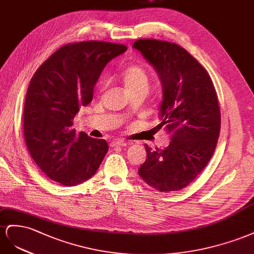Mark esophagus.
<instances>
[{
    "label": "esophagus",
    "mask_w": 254,
    "mask_h": 254,
    "mask_svg": "<svg viewBox=\"0 0 254 254\" xmlns=\"http://www.w3.org/2000/svg\"><path fill=\"white\" fill-rule=\"evenodd\" d=\"M111 146L112 147H126L127 146V141L122 140V139H117V140H114L111 142Z\"/></svg>",
    "instance_id": "1"
}]
</instances>
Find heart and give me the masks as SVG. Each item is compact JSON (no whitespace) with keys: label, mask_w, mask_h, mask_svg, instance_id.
<instances>
[{"label":"heart","mask_w":254,"mask_h":254,"mask_svg":"<svg viewBox=\"0 0 254 254\" xmlns=\"http://www.w3.org/2000/svg\"><path fill=\"white\" fill-rule=\"evenodd\" d=\"M119 79L126 88L127 95L137 91H147L149 87V76L139 64H131L123 70Z\"/></svg>","instance_id":"1"}]
</instances>
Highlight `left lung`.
Returning a JSON list of instances; mask_svg holds the SVG:
<instances>
[{"label":"left lung","instance_id":"1","mask_svg":"<svg viewBox=\"0 0 254 254\" xmlns=\"http://www.w3.org/2000/svg\"><path fill=\"white\" fill-rule=\"evenodd\" d=\"M133 48L155 69L162 84L157 127L170 135L165 150L146 144L139 177L161 192L183 190L211 159L220 131V110L207 71L176 43L139 39Z\"/></svg>","mask_w":254,"mask_h":254}]
</instances>
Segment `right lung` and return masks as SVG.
Returning a JSON list of instances; mask_svg holds the SVG:
<instances>
[{
  "instance_id": "add662e5",
  "label": "right lung",
  "mask_w": 254,
  "mask_h": 254,
  "mask_svg": "<svg viewBox=\"0 0 254 254\" xmlns=\"http://www.w3.org/2000/svg\"><path fill=\"white\" fill-rule=\"evenodd\" d=\"M127 47L83 41L62 47L35 72L24 103V138L31 156L51 180L75 186L96 175L108 151L104 139L76 135L73 119L89 104L104 67Z\"/></svg>"
}]
</instances>
